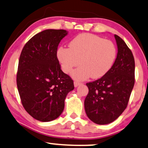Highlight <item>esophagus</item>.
Wrapping results in <instances>:
<instances>
[{
    "label": "esophagus",
    "instance_id": "esophagus-1",
    "mask_svg": "<svg viewBox=\"0 0 148 148\" xmlns=\"http://www.w3.org/2000/svg\"><path fill=\"white\" fill-rule=\"evenodd\" d=\"M74 87H78V86H79V85L82 84V83H79V82L75 81L74 82Z\"/></svg>",
    "mask_w": 148,
    "mask_h": 148
}]
</instances>
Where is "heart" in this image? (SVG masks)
<instances>
[{
    "mask_svg": "<svg viewBox=\"0 0 148 148\" xmlns=\"http://www.w3.org/2000/svg\"><path fill=\"white\" fill-rule=\"evenodd\" d=\"M116 54L115 45L111 40L92 34H81L69 42V48L60 47L57 57L63 71L77 80L92 76L99 79L104 76L112 66Z\"/></svg>",
    "mask_w": 148,
    "mask_h": 148,
    "instance_id": "obj_1",
    "label": "heart"
}]
</instances>
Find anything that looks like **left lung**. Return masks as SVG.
<instances>
[{
  "mask_svg": "<svg viewBox=\"0 0 148 148\" xmlns=\"http://www.w3.org/2000/svg\"><path fill=\"white\" fill-rule=\"evenodd\" d=\"M114 37L118 47L114 63L101 79L86 83L89 92L84 102L85 112L99 125L109 124L123 112L135 82L132 52L121 38Z\"/></svg>",
  "mask_w": 148,
  "mask_h": 148,
  "instance_id": "1",
  "label": "left lung"
}]
</instances>
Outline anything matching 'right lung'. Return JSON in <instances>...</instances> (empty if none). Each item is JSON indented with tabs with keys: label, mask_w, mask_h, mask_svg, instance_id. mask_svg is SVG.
<instances>
[{
	"label": "right lung",
	"mask_w": 148,
	"mask_h": 148,
	"mask_svg": "<svg viewBox=\"0 0 148 148\" xmlns=\"http://www.w3.org/2000/svg\"><path fill=\"white\" fill-rule=\"evenodd\" d=\"M64 29H46L23 47L16 75L22 105L34 119L42 122L61 114L67 94L74 89L71 77L60 69L57 49L67 34Z\"/></svg>",
	"instance_id": "1"
}]
</instances>
